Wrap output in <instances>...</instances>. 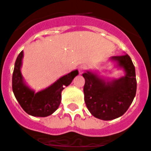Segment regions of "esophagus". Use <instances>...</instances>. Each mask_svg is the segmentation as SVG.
<instances>
[{
  "label": "esophagus",
  "instance_id": "34e87169",
  "mask_svg": "<svg viewBox=\"0 0 151 151\" xmlns=\"http://www.w3.org/2000/svg\"><path fill=\"white\" fill-rule=\"evenodd\" d=\"M86 66H85V65H81V66L78 67V71H79V73H83L86 71Z\"/></svg>",
  "mask_w": 151,
  "mask_h": 151
}]
</instances>
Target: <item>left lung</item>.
Wrapping results in <instances>:
<instances>
[{"label":"left lung","instance_id":"1","mask_svg":"<svg viewBox=\"0 0 151 151\" xmlns=\"http://www.w3.org/2000/svg\"><path fill=\"white\" fill-rule=\"evenodd\" d=\"M111 60L123 68L126 75L105 81L90 71L84 73L85 102L93 116L101 120H113L127 112L136 94L135 68L128 54L114 56Z\"/></svg>","mask_w":151,"mask_h":151}]
</instances>
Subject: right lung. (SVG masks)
Instances as JSON below:
<instances>
[{"label": "right lung", "instance_id": "add662e5", "mask_svg": "<svg viewBox=\"0 0 151 151\" xmlns=\"http://www.w3.org/2000/svg\"><path fill=\"white\" fill-rule=\"evenodd\" d=\"M23 51L19 53L15 62L12 87L15 98L23 110L34 117H47L58 108L61 100V91L68 86L78 74V70L61 77L46 89L35 93L24 84L21 73Z\"/></svg>", "mask_w": 151, "mask_h": 151}]
</instances>
